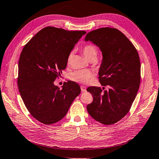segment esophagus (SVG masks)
<instances>
[{"label": "esophagus", "instance_id": "1", "mask_svg": "<svg viewBox=\"0 0 159 159\" xmlns=\"http://www.w3.org/2000/svg\"><path fill=\"white\" fill-rule=\"evenodd\" d=\"M81 92H85V91H86V88H85V86H81Z\"/></svg>", "mask_w": 159, "mask_h": 159}]
</instances>
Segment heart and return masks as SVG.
<instances>
[{"label": "heart", "mask_w": 159, "mask_h": 159, "mask_svg": "<svg viewBox=\"0 0 159 159\" xmlns=\"http://www.w3.org/2000/svg\"><path fill=\"white\" fill-rule=\"evenodd\" d=\"M82 52L85 57L88 61L92 59H96L98 55V49L97 46L92 43L85 45L83 49ZM72 57V54H70L67 58V63H70ZM93 76V72L89 70H79L73 72L70 75V78L75 82L80 84H86L92 78Z\"/></svg>", "instance_id": "b5f03b06"}]
</instances>
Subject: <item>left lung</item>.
Wrapping results in <instances>:
<instances>
[{"instance_id": "8db88e82", "label": "left lung", "mask_w": 159, "mask_h": 159, "mask_svg": "<svg viewBox=\"0 0 159 159\" xmlns=\"http://www.w3.org/2000/svg\"><path fill=\"white\" fill-rule=\"evenodd\" d=\"M85 41H92L103 54L99 70L104 87L91 86L87 91L93 102L87 106L96 121L111 125L120 120L130 111L140 83L139 55L132 42L116 28L103 27L88 33Z\"/></svg>"}]
</instances>
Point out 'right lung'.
<instances>
[{
    "label": "right lung",
    "instance_id": "obj_1",
    "mask_svg": "<svg viewBox=\"0 0 159 159\" xmlns=\"http://www.w3.org/2000/svg\"><path fill=\"white\" fill-rule=\"evenodd\" d=\"M85 33L46 27L24 46L19 61L18 88L29 113L43 124L61 120L81 92L74 81L63 83L62 89L53 82L66 68L71 51Z\"/></svg>",
    "mask_w": 159,
    "mask_h": 159
}]
</instances>
